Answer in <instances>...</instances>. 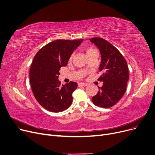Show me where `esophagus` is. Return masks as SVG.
<instances>
[{"label":"esophagus","mask_w":155,"mask_h":155,"mask_svg":"<svg viewBox=\"0 0 155 155\" xmlns=\"http://www.w3.org/2000/svg\"><path fill=\"white\" fill-rule=\"evenodd\" d=\"M88 84L85 83H78V87H82V86H87Z\"/></svg>","instance_id":"1"}]
</instances>
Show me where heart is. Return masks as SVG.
I'll return each mask as SVG.
<instances>
[{
  "mask_svg": "<svg viewBox=\"0 0 155 155\" xmlns=\"http://www.w3.org/2000/svg\"><path fill=\"white\" fill-rule=\"evenodd\" d=\"M94 50H94V49H93V48H88L87 50H86V54H88L89 53H91V52H92V51H94ZM72 58H73V54H71V56L70 57V60H71Z\"/></svg>",
  "mask_w": 155,
  "mask_h": 155,
  "instance_id": "obj_1",
  "label": "heart"
}]
</instances>
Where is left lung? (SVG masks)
Returning a JSON list of instances; mask_svg holds the SVG:
<instances>
[{"mask_svg": "<svg viewBox=\"0 0 155 155\" xmlns=\"http://www.w3.org/2000/svg\"><path fill=\"white\" fill-rule=\"evenodd\" d=\"M99 48L101 54L99 70L102 75L98 78L103 82L92 101L97 106L109 108L119 102L124 94L129 80V70L124 57L117 49L105 39H90Z\"/></svg>", "mask_w": 155, "mask_h": 155, "instance_id": "obj_1", "label": "left lung"}]
</instances>
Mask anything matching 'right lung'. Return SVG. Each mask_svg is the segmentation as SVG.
Returning a JSON list of instances; mask_svg holds the SVG:
<instances>
[{
	"label": "right lung",
	"mask_w": 155,
	"mask_h": 155,
	"mask_svg": "<svg viewBox=\"0 0 155 155\" xmlns=\"http://www.w3.org/2000/svg\"><path fill=\"white\" fill-rule=\"evenodd\" d=\"M83 39H58L49 43L38 51L31 65L29 79L31 89L39 104L45 109L60 112L72 103V94L77 84L70 82L61 85L59 70L67 64L73 50Z\"/></svg>",
	"instance_id": "obj_1"
}]
</instances>
